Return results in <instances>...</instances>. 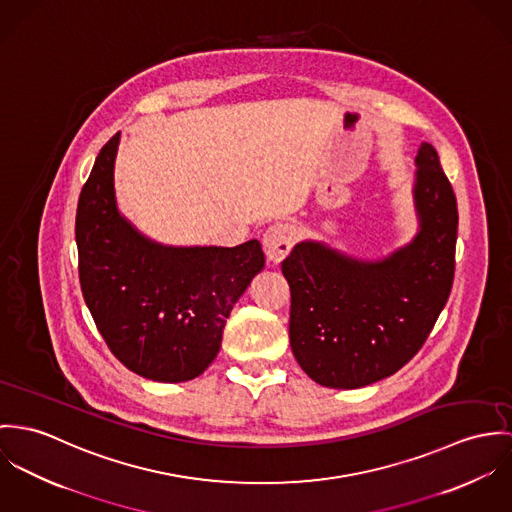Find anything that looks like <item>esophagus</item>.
Masks as SVG:
<instances>
[{
    "label": "esophagus",
    "instance_id": "obj_1",
    "mask_svg": "<svg viewBox=\"0 0 512 512\" xmlns=\"http://www.w3.org/2000/svg\"><path fill=\"white\" fill-rule=\"evenodd\" d=\"M296 241H298V229L294 228L292 224H284V222L273 224L263 235L265 253L275 263L283 261Z\"/></svg>",
    "mask_w": 512,
    "mask_h": 512
}]
</instances>
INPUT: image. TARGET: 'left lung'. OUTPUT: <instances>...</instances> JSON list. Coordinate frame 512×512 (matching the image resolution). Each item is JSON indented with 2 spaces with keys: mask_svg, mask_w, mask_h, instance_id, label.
Segmentation results:
<instances>
[{
  "mask_svg": "<svg viewBox=\"0 0 512 512\" xmlns=\"http://www.w3.org/2000/svg\"><path fill=\"white\" fill-rule=\"evenodd\" d=\"M416 239L379 263L298 243L283 261L290 347L310 379L359 389L404 367L428 340L452 292L457 200L430 143L416 157Z\"/></svg>",
  "mask_w": 512,
  "mask_h": 512,
  "instance_id": "obj_1",
  "label": "left lung"
}]
</instances>
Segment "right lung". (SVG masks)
Returning <instances> with one entry per match:
<instances>
[{
  "label": "right lung",
  "instance_id": "add662e5",
  "mask_svg": "<svg viewBox=\"0 0 512 512\" xmlns=\"http://www.w3.org/2000/svg\"><path fill=\"white\" fill-rule=\"evenodd\" d=\"M119 133L102 147L76 210L80 286L98 332L133 373L190 381L216 359L233 304L265 267L257 239L237 247L151 243L117 212Z\"/></svg>",
  "mask_w": 512,
  "mask_h": 512
}]
</instances>
